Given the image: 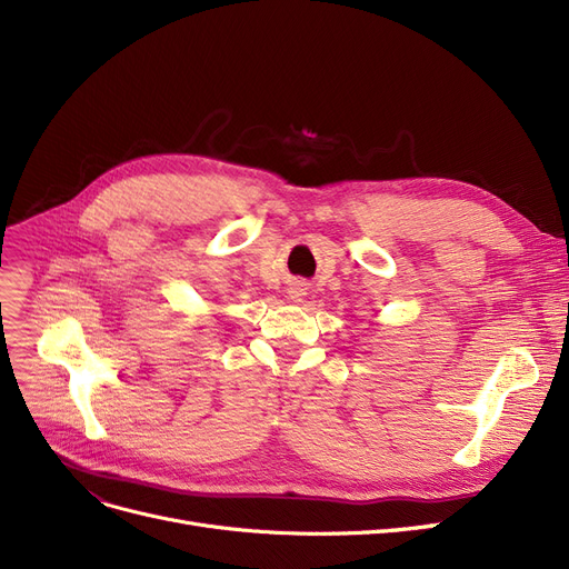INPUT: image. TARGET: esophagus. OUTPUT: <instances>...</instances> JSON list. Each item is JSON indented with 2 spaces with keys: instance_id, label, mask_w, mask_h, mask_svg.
<instances>
[{
  "instance_id": "34e87169",
  "label": "esophagus",
  "mask_w": 569,
  "mask_h": 569,
  "mask_svg": "<svg viewBox=\"0 0 569 569\" xmlns=\"http://www.w3.org/2000/svg\"><path fill=\"white\" fill-rule=\"evenodd\" d=\"M302 290H305L302 286H292V288H290V297H292V300H300V297L305 295Z\"/></svg>"
}]
</instances>
